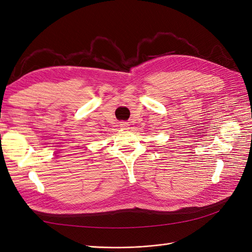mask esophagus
Returning <instances> with one entry per match:
<instances>
[{
    "label": "esophagus",
    "instance_id": "34e87169",
    "mask_svg": "<svg viewBox=\"0 0 252 252\" xmlns=\"http://www.w3.org/2000/svg\"><path fill=\"white\" fill-rule=\"evenodd\" d=\"M120 125H121V127L123 128V129H127V127H128V123H125V122H123V123H121Z\"/></svg>",
    "mask_w": 252,
    "mask_h": 252
}]
</instances>
